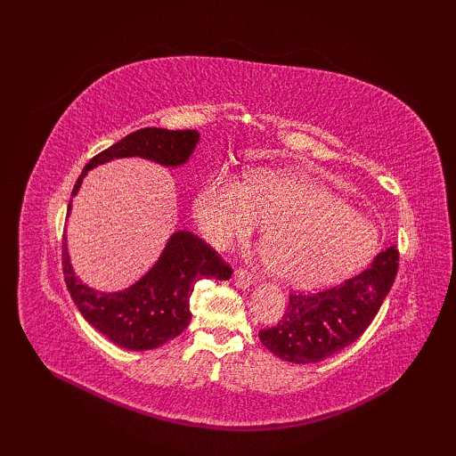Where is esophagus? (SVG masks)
<instances>
[{
    "label": "esophagus",
    "mask_w": 456,
    "mask_h": 456,
    "mask_svg": "<svg viewBox=\"0 0 456 456\" xmlns=\"http://www.w3.org/2000/svg\"><path fill=\"white\" fill-rule=\"evenodd\" d=\"M253 283H255V278L247 270L233 272V285H236L238 289H249Z\"/></svg>",
    "instance_id": "obj_1"
}]
</instances>
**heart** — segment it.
Instances as JSON below:
<instances>
[{
    "mask_svg": "<svg viewBox=\"0 0 456 456\" xmlns=\"http://www.w3.org/2000/svg\"><path fill=\"white\" fill-rule=\"evenodd\" d=\"M203 238L226 251L256 226L275 278L322 287L360 270L377 249L375 224L310 178L260 171L245 184L228 173L207 178L194 201Z\"/></svg>",
    "mask_w": 456,
    "mask_h": 456,
    "instance_id": "heart-1",
    "label": "heart"
}]
</instances>
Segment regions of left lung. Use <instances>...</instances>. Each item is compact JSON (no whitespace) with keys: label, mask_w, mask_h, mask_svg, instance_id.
<instances>
[{"label":"left lung","mask_w":456,"mask_h":456,"mask_svg":"<svg viewBox=\"0 0 456 456\" xmlns=\"http://www.w3.org/2000/svg\"><path fill=\"white\" fill-rule=\"evenodd\" d=\"M397 273V249L380 251L362 273L320 293L289 295L278 325L258 338L285 362L317 363L350 346L375 320Z\"/></svg>","instance_id":"left-lung-1"}]
</instances>
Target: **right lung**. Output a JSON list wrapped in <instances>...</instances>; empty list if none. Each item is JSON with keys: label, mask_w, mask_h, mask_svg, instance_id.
I'll use <instances>...</instances> for the list:
<instances>
[{"label": "right lung", "mask_w": 456, "mask_h": 456, "mask_svg": "<svg viewBox=\"0 0 456 456\" xmlns=\"http://www.w3.org/2000/svg\"><path fill=\"white\" fill-rule=\"evenodd\" d=\"M198 142L200 133L196 129L146 127L134 131L86 165L72 198L79 191L87 173L99 165L119 158H141L163 167H181L194 154ZM70 211L72 200L68 205V216ZM62 270L68 291L86 322L119 348L133 352L154 350L183 333L191 320L190 295L200 280L215 278L226 281L232 278V268L226 262L188 230H176L163 247L156 265L139 281L121 291H96L81 281L70 262L66 236L62 243Z\"/></svg>", "instance_id": "1"}]
</instances>
